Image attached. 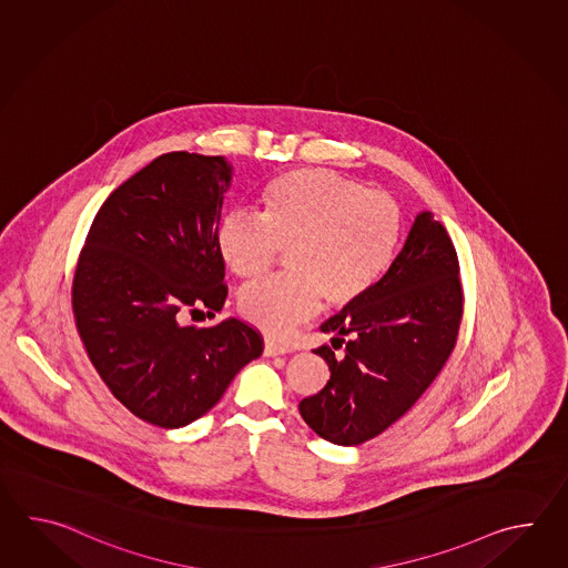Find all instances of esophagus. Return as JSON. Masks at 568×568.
Here are the masks:
<instances>
[{
  "label": "esophagus",
  "instance_id": "34e87169",
  "mask_svg": "<svg viewBox=\"0 0 568 568\" xmlns=\"http://www.w3.org/2000/svg\"><path fill=\"white\" fill-rule=\"evenodd\" d=\"M284 353H290L288 345H282V343H276L272 338L264 341V355L266 357H276V355H284Z\"/></svg>",
  "mask_w": 568,
  "mask_h": 568
}]
</instances>
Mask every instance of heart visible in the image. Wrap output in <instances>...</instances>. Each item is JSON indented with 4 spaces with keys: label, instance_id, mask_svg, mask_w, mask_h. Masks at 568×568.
I'll list each match as a JSON object with an SVG mask.
<instances>
[{
    "label": "heart",
    "instance_id": "obj_1",
    "mask_svg": "<svg viewBox=\"0 0 568 568\" xmlns=\"http://www.w3.org/2000/svg\"><path fill=\"white\" fill-rule=\"evenodd\" d=\"M262 221L231 213L217 230L221 260L254 280L288 252L284 278L242 290L240 311L282 337L311 318L325 298L343 308L374 288L398 250L402 215L392 196L326 169L290 170L262 193Z\"/></svg>",
    "mask_w": 568,
    "mask_h": 568
}]
</instances>
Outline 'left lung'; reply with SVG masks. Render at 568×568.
Wrapping results in <instances>:
<instances>
[{"instance_id":"1","label":"left lung","mask_w":568,"mask_h":568,"mask_svg":"<svg viewBox=\"0 0 568 568\" xmlns=\"http://www.w3.org/2000/svg\"><path fill=\"white\" fill-rule=\"evenodd\" d=\"M460 313L457 252L447 230L423 211L374 288L321 325L331 347L314 353L331 377L318 394L302 399L304 423L341 447L384 433L447 363Z\"/></svg>"}]
</instances>
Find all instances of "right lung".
Listing matches in <instances>:
<instances>
[{"label": "right lung", "mask_w": 568, "mask_h": 568, "mask_svg": "<svg viewBox=\"0 0 568 568\" xmlns=\"http://www.w3.org/2000/svg\"><path fill=\"white\" fill-rule=\"evenodd\" d=\"M231 181L223 156H158L109 194L77 264L74 321L89 359L133 416L160 428L201 418L264 349L233 316L182 323L186 311L219 313L227 296L217 230Z\"/></svg>", "instance_id": "right-lung-1"}]
</instances>
